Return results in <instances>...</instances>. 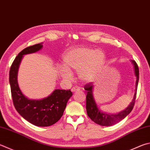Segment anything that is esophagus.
Here are the masks:
<instances>
[{
    "label": "esophagus",
    "instance_id": "1",
    "mask_svg": "<svg viewBox=\"0 0 150 150\" xmlns=\"http://www.w3.org/2000/svg\"><path fill=\"white\" fill-rule=\"evenodd\" d=\"M80 90H81V88H79V86H75L73 87V88H71V91H72L73 92H74L79 91Z\"/></svg>",
    "mask_w": 150,
    "mask_h": 150
}]
</instances>
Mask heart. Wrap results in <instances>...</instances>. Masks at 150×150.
<instances>
[{"mask_svg":"<svg viewBox=\"0 0 150 150\" xmlns=\"http://www.w3.org/2000/svg\"><path fill=\"white\" fill-rule=\"evenodd\" d=\"M64 68L59 70L62 77L70 79V71H78L80 79L84 83H91L99 77L105 62V54L101 50L89 47H77L67 51L62 58Z\"/></svg>","mask_w":150,"mask_h":150,"instance_id":"obj_1","label":"heart"}]
</instances>
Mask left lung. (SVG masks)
I'll use <instances>...</instances> for the list:
<instances>
[{
	"mask_svg": "<svg viewBox=\"0 0 150 150\" xmlns=\"http://www.w3.org/2000/svg\"><path fill=\"white\" fill-rule=\"evenodd\" d=\"M133 66H134V75L137 77L136 81V87L135 92L133 97L132 101L130 102L129 105L123 111H121L117 114L107 113L103 111L98 108L97 103L95 101V99L93 96V88L94 85L91 83L86 84L84 86V90L86 91V109L87 115L89 117L92 121H93L95 123L98 124L102 126H111V125L117 123L122 119H125L129 114L131 112L133 107L134 105L135 99L137 97V86L139 80V69H138V65L134 60H131Z\"/></svg>",
	"mask_w": 150,
	"mask_h": 150,
	"instance_id": "left-lung-1",
	"label": "left lung"
}]
</instances>
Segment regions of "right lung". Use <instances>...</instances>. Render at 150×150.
Instances as JSON below:
<instances>
[{"label":"right lung","mask_w":150,"mask_h":150,"mask_svg":"<svg viewBox=\"0 0 150 150\" xmlns=\"http://www.w3.org/2000/svg\"><path fill=\"white\" fill-rule=\"evenodd\" d=\"M42 42L27 47L16 57L11 66L9 82L13 103L20 115L30 123L37 127H48L58 121L66 108L67 102L72 96L70 89H56L47 98L30 100L21 92L18 83V73L23 55L35 53L42 48Z\"/></svg>","instance_id":"1"}]
</instances>
